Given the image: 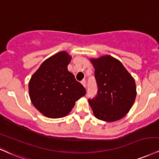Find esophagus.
Here are the masks:
<instances>
[{"mask_svg": "<svg viewBox=\"0 0 159 159\" xmlns=\"http://www.w3.org/2000/svg\"><path fill=\"white\" fill-rule=\"evenodd\" d=\"M81 83V84L84 86V87H86V81H85V80H82Z\"/></svg>", "mask_w": 159, "mask_h": 159, "instance_id": "1", "label": "esophagus"}]
</instances>
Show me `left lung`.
I'll return each mask as SVG.
<instances>
[{
	"label": "left lung",
	"mask_w": 159,
	"mask_h": 159,
	"mask_svg": "<svg viewBox=\"0 0 159 159\" xmlns=\"http://www.w3.org/2000/svg\"><path fill=\"white\" fill-rule=\"evenodd\" d=\"M89 61L95 69L98 93L89 99L95 117L101 121L113 122L129 112L136 97L134 78L122 63L109 55Z\"/></svg>",
	"instance_id": "1"
}]
</instances>
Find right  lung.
Segmentation results:
<instances>
[{
	"mask_svg": "<svg viewBox=\"0 0 159 159\" xmlns=\"http://www.w3.org/2000/svg\"><path fill=\"white\" fill-rule=\"evenodd\" d=\"M71 59L66 51L59 52L46 59L30 78V100L46 117L59 118L67 116L75 101L86 94L83 85L68 71Z\"/></svg>",
	"mask_w": 159,
	"mask_h": 159,
	"instance_id": "obj_1",
	"label": "right lung"
}]
</instances>
